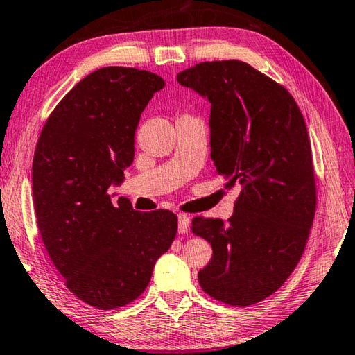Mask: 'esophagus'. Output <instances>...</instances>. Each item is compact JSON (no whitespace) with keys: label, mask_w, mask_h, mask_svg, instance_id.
<instances>
[{"label":"esophagus","mask_w":355,"mask_h":355,"mask_svg":"<svg viewBox=\"0 0 355 355\" xmlns=\"http://www.w3.org/2000/svg\"><path fill=\"white\" fill-rule=\"evenodd\" d=\"M189 230V218L187 215H178V232L180 234H188Z\"/></svg>","instance_id":"esophagus-1"}]
</instances>
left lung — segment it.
<instances>
[{"mask_svg":"<svg viewBox=\"0 0 355 355\" xmlns=\"http://www.w3.org/2000/svg\"><path fill=\"white\" fill-rule=\"evenodd\" d=\"M177 80L210 101L211 159L224 187L240 189L227 223L193 219V232L213 248L199 284L227 305H254L291 277L313 226L316 178L305 120L288 89L243 61H205Z\"/></svg>","mask_w":355,"mask_h":355,"instance_id":"obj_1","label":"left lung"}]
</instances>
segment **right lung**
<instances>
[{"label": "right lung", "mask_w": 355, "mask_h": 355, "mask_svg": "<svg viewBox=\"0 0 355 355\" xmlns=\"http://www.w3.org/2000/svg\"><path fill=\"white\" fill-rule=\"evenodd\" d=\"M162 87L153 72L101 67L60 101L37 140V229L66 288L94 308L136 300L177 235L172 211L140 213L109 194L132 164L140 114Z\"/></svg>", "instance_id": "add662e5"}]
</instances>
